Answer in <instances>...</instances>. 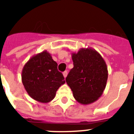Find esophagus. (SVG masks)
Instances as JSON below:
<instances>
[{"instance_id": "obj_1", "label": "esophagus", "mask_w": 134, "mask_h": 134, "mask_svg": "<svg viewBox=\"0 0 134 134\" xmlns=\"http://www.w3.org/2000/svg\"><path fill=\"white\" fill-rule=\"evenodd\" d=\"M63 75H64V78H66V76H67V75H68V72H67V71H64V72H63Z\"/></svg>"}]
</instances>
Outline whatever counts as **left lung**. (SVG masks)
<instances>
[{"label":"left lung","instance_id":"1","mask_svg":"<svg viewBox=\"0 0 134 134\" xmlns=\"http://www.w3.org/2000/svg\"><path fill=\"white\" fill-rule=\"evenodd\" d=\"M72 58L74 67L66 78V83L79 103H93L102 95L107 84L108 70L105 60L91 48L72 53Z\"/></svg>","mask_w":134,"mask_h":134}]
</instances>
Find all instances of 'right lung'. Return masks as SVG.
<instances>
[{"mask_svg":"<svg viewBox=\"0 0 134 134\" xmlns=\"http://www.w3.org/2000/svg\"><path fill=\"white\" fill-rule=\"evenodd\" d=\"M21 79L28 94L40 103L53 100L57 90L65 83L58 64L46 50L29 59L23 67Z\"/></svg>","mask_w":134,"mask_h":134,"instance_id":"right-lung-1","label":"right lung"}]
</instances>
